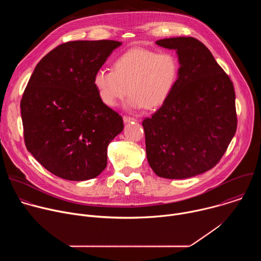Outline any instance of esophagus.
<instances>
[{
    "label": "esophagus",
    "instance_id": "obj_1",
    "mask_svg": "<svg viewBox=\"0 0 261 261\" xmlns=\"http://www.w3.org/2000/svg\"><path fill=\"white\" fill-rule=\"evenodd\" d=\"M123 120H124V122H125V123H130V122H137V119H135V118H132V117H127V116H125V117L123 118Z\"/></svg>",
    "mask_w": 261,
    "mask_h": 261
}]
</instances>
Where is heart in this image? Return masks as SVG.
I'll return each instance as SVG.
<instances>
[{
	"label": "heart",
	"instance_id": "b5f03b06",
	"mask_svg": "<svg viewBox=\"0 0 261 261\" xmlns=\"http://www.w3.org/2000/svg\"><path fill=\"white\" fill-rule=\"evenodd\" d=\"M178 72L179 62L174 54L134 47L117 59L115 70L98 69L93 85L106 106H117L129 91L125 104L128 109H156L172 93Z\"/></svg>",
	"mask_w": 261,
	"mask_h": 261
}]
</instances>
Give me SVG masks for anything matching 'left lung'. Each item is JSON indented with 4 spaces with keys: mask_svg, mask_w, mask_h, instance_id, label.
I'll use <instances>...</instances> for the list:
<instances>
[{
    "mask_svg": "<svg viewBox=\"0 0 261 261\" xmlns=\"http://www.w3.org/2000/svg\"><path fill=\"white\" fill-rule=\"evenodd\" d=\"M156 44L176 51L179 72L168 99L142 122L147 162L158 176L192 177L213 168L236 134L233 84L193 37L165 38Z\"/></svg>",
    "mask_w": 261,
    "mask_h": 261,
    "instance_id": "1",
    "label": "left lung"
}]
</instances>
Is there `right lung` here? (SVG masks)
Listing matches in <instances>:
<instances>
[{
    "instance_id": "obj_1",
    "label": "right lung",
    "mask_w": 261,
    "mask_h": 261,
    "mask_svg": "<svg viewBox=\"0 0 261 261\" xmlns=\"http://www.w3.org/2000/svg\"><path fill=\"white\" fill-rule=\"evenodd\" d=\"M122 42L70 41L35 67L20 101L24 143L44 168L88 180L107 165V146L124 129L93 85L94 73Z\"/></svg>"
}]
</instances>
